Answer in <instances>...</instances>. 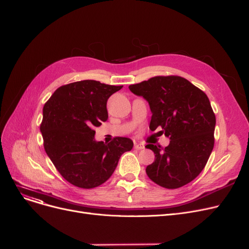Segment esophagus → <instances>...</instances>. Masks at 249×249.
Returning <instances> with one entry per match:
<instances>
[{
  "mask_svg": "<svg viewBox=\"0 0 249 249\" xmlns=\"http://www.w3.org/2000/svg\"><path fill=\"white\" fill-rule=\"evenodd\" d=\"M134 149L135 150H142V149H144V145L143 144H142V143H134Z\"/></svg>",
  "mask_w": 249,
  "mask_h": 249,
  "instance_id": "34e87169",
  "label": "esophagus"
}]
</instances>
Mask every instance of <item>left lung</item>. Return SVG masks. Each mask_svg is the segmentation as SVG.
<instances>
[{
  "mask_svg": "<svg viewBox=\"0 0 249 249\" xmlns=\"http://www.w3.org/2000/svg\"><path fill=\"white\" fill-rule=\"evenodd\" d=\"M150 105V129L169 137L167 146L146 144L155 161L145 172L157 185L178 189L203 170L214 145L215 115L203 91L178 76H158L129 86Z\"/></svg>",
  "mask_w": 249,
  "mask_h": 249,
  "instance_id": "1",
  "label": "left lung"
}]
</instances>
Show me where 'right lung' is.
<instances>
[{
    "label": "right lung",
    "mask_w": 249,
    "mask_h": 249,
    "mask_svg": "<svg viewBox=\"0 0 249 249\" xmlns=\"http://www.w3.org/2000/svg\"><path fill=\"white\" fill-rule=\"evenodd\" d=\"M123 86L84 80L55 90L43 107L40 126L44 149L61 177L71 185L92 189L115 171L121 155L133 142L116 137L106 144L94 140V127L106 122L108 97Z\"/></svg>",
    "instance_id": "add662e5"
}]
</instances>
